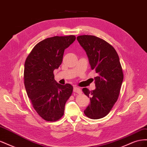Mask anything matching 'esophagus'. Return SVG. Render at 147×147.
I'll return each mask as SVG.
<instances>
[{"label": "esophagus", "instance_id": "esophagus-1", "mask_svg": "<svg viewBox=\"0 0 147 147\" xmlns=\"http://www.w3.org/2000/svg\"><path fill=\"white\" fill-rule=\"evenodd\" d=\"M74 91L76 93H81L82 92V90L79 88H77V87L74 88Z\"/></svg>", "mask_w": 147, "mask_h": 147}]
</instances>
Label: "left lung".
Here are the masks:
<instances>
[{"instance_id": "1", "label": "left lung", "mask_w": 147, "mask_h": 147, "mask_svg": "<svg viewBox=\"0 0 147 147\" xmlns=\"http://www.w3.org/2000/svg\"><path fill=\"white\" fill-rule=\"evenodd\" d=\"M77 39L86 53L91 69L97 74L94 77L95 90H82L90 99L84 113L91 119H100L109 114L118 98L123 81L119 56L103 39L88 35H80Z\"/></svg>"}]
</instances>
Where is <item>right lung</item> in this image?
<instances>
[{"instance_id":"add662e5","label":"right lung","mask_w":147,"mask_h":147,"mask_svg":"<svg viewBox=\"0 0 147 147\" xmlns=\"http://www.w3.org/2000/svg\"><path fill=\"white\" fill-rule=\"evenodd\" d=\"M75 39V35L47 38L34 47L25 61L26 92L35 110L47 121H57L63 116L65 102L72 93L70 84L63 85L56 82L53 71L59 68L65 49Z\"/></svg>"}]
</instances>
